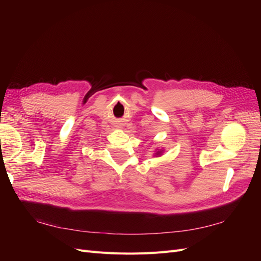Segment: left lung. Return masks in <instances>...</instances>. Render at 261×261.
<instances>
[{
  "label": "left lung",
  "mask_w": 261,
  "mask_h": 261,
  "mask_svg": "<svg viewBox=\"0 0 261 261\" xmlns=\"http://www.w3.org/2000/svg\"><path fill=\"white\" fill-rule=\"evenodd\" d=\"M163 151L164 150H162V149H160V150H158V151L154 153V155H156V156H160L162 153H163Z\"/></svg>",
  "instance_id": "1"
}]
</instances>
